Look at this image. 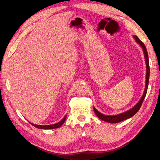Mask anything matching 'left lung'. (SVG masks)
Masks as SVG:
<instances>
[{
	"label": "left lung",
	"instance_id": "left-lung-1",
	"mask_svg": "<svg viewBox=\"0 0 160 160\" xmlns=\"http://www.w3.org/2000/svg\"><path fill=\"white\" fill-rule=\"evenodd\" d=\"M133 37L135 39V41H136L138 44H139L140 45V47L142 48L143 54H144L145 61H146V87H145V90L143 91V93L142 98L140 99V100L138 101V103L135 106H133L132 108H131L130 109L125 111V112L122 113L114 115H104L103 113H100L99 111H98L95 108V107H93V109H94L95 113L96 114V115L98 116L99 119H101L103 121H105V122H106L111 123H117L121 122H122V121H124L125 119H128L130 118L133 117V116L139 111L140 108H141L143 101L145 99V97H146V93H147L148 84H149V59H148V51H147L146 46H145L143 43L139 39V38L137 36L133 35Z\"/></svg>",
	"mask_w": 160,
	"mask_h": 160
}]
</instances>
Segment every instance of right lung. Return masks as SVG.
<instances>
[{"mask_svg":"<svg viewBox=\"0 0 160 160\" xmlns=\"http://www.w3.org/2000/svg\"><path fill=\"white\" fill-rule=\"evenodd\" d=\"M67 118V115H65V117L62 118L59 122H58L55 124H52V125H36V124H33L29 122L32 125H33L34 127H35L38 129H56V128H59L61 127V125L63 124V123L65 122Z\"/></svg>","mask_w":160,"mask_h":160,"instance_id":"1","label":"right lung"}]
</instances>
